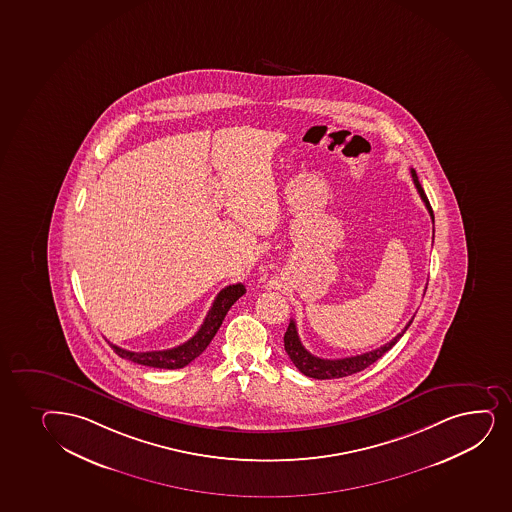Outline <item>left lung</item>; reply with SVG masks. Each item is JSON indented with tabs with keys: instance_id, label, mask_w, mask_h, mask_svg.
Masks as SVG:
<instances>
[{
	"instance_id": "obj_1",
	"label": "left lung",
	"mask_w": 512,
	"mask_h": 512,
	"mask_svg": "<svg viewBox=\"0 0 512 512\" xmlns=\"http://www.w3.org/2000/svg\"><path fill=\"white\" fill-rule=\"evenodd\" d=\"M412 173V180H414L417 192H419L420 199L424 201L427 211L431 214L432 223H434V213H432L431 204L429 199L425 196L424 189L420 185L419 177L415 173L414 168L410 170ZM414 320V318H412ZM412 320L405 325L402 332L390 340L388 344L381 345L378 349H374L371 352H364L359 356L344 357V359H322V357H316L311 352L306 351L305 345L301 344L299 340L298 330H296V323L294 320L289 322L288 330L284 334V349L288 352V356L291 357L294 366L301 371V373L308 376V378L315 379H332V378H344L349 374L359 373L362 369L368 368L373 362L378 361L379 357L383 356L385 352L390 351L393 345L397 344L398 340L402 339V335L407 332V328L410 327Z\"/></svg>"
}]
</instances>
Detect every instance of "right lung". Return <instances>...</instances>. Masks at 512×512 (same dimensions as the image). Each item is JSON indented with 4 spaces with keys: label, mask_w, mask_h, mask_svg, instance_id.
I'll use <instances>...</instances> for the list:
<instances>
[{
    "label": "right lung",
    "mask_w": 512,
    "mask_h": 512,
    "mask_svg": "<svg viewBox=\"0 0 512 512\" xmlns=\"http://www.w3.org/2000/svg\"><path fill=\"white\" fill-rule=\"evenodd\" d=\"M245 291L247 289H245L242 282L231 284V286L221 289L216 299H214L211 310L207 311L206 318H204V322H202L201 328L197 330L196 335L192 339L187 340V342H184V344L173 347V349H167V351L133 352L121 349V347H117L114 344H110V347L122 359L136 362V364H143V366H150V368H184L189 362L194 361L196 357L201 356L202 352L206 351L207 345L211 344V340L214 339V335H216L219 327H221L224 316L230 311L231 306L235 305V301H238V298H242Z\"/></svg>",
    "instance_id": "right-lung-1"
}]
</instances>
